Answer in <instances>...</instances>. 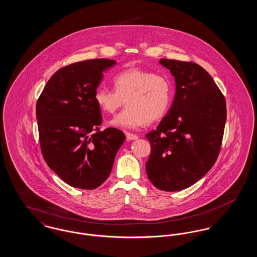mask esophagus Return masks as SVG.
Listing matches in <instances>:
<instances>
[{
    "instance_id": "34e87169",
    "label": "esophagus",
    "mask_w": 257,
    "mask_h": 257,
    "mask_svg": "<svg viewBox=\"0 0 257 257\" xmlns=\"http://www.w3.org/2000/svg\"><path fill=\"white\" fill-rule=\"evenodd\" d=\"M126 138L128 141H135L138 139V136L132 133H126Z\"/></svg>"
}]
</instances>
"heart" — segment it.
Here are the masks:
<instances>
[{"instance_id":"b5f03b06","label":"heart","mask_w":257,"mask_h":257,"mask_svg":"<svg viewBox=\"0 0 257 257\" xmlns=\"http://www.w3.org/2000/svg\"><path fill=\"white\" fill-rule=\"evenodd\" d=\"M113 86L114 90L100 86L94 93L98 107L110 114L126 100V109L110 120L111 126L136 129L158 120L170 109L172 88L170 81L162 75L132 67L115 75Z\"/></svg>"}]
</instances>
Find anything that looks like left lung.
<instances>
[{"instance_id":"8db88e82","label":"left lung","mask_w":257,"mask_h":257,"mask_svg":"<svg viewBox=\"0 0 257 257\" xmlns=\"http://www.w3.org/2000/svg\"><path fill=\"white\" fill-rule=\"evenodd\" d=\"M175 81L171 109L146 135L151 153L148 179L166 192L181 191L202 178L220 153L226 104L211 75L195 62L161 59Z\"/></svg>"}]
</instances>
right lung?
I'll list each match as a JSON object with an SVG mask.
<instances>
[{
	"instance_id": "right-lung-1",
	"label": "right lung",
	"mask_w": 257,
	"mask_h": 257,
	"mask_svg": "<svg viewBox=\"0 0 257 257\" xmlns=\"http://www.w3.org/2000/svg\"><path fill=\"white\" fill-rule=\"evenodd\" d=\"M116 61L96 59L62 67L47 82L37 103L39 143L48 167L65 183L93 190L110 175L122 131H100L94 93L103 72Z\"/></svg>"
}]
</instances>
